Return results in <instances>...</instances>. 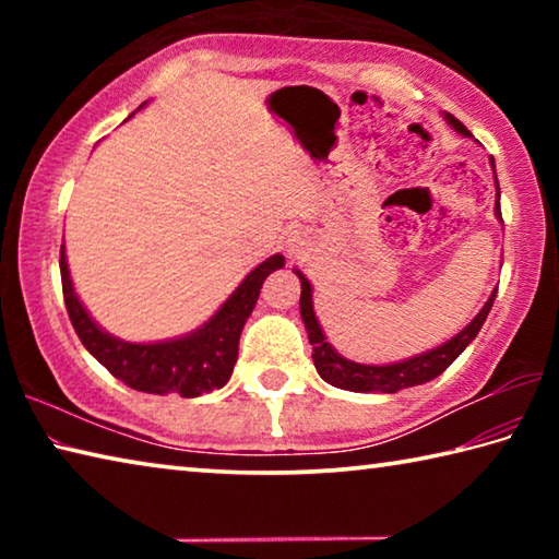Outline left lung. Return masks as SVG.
Instances as JSON below:
<instances>
[{
  "instance_id": "1",
  "label": "left lung",
  "mask_w": 559,
  "mask_h": 559,
  "mask_svg": "<svg viewBox=\"0 0 559 559\" xmlns=\"http://www.w3.org/2000/svg\"><path fill=\"white\" fill-rule=\"evenodd\" d=\"M443 120H447L449 126L459 132V135L473 138L466 130V126H463V122H459L453 116H449V112H443ZM490 167H493V177H496V197L500 200V187H498L493 157H490ZM498 200H496V216H498V222L503 224ZM296 276L300 278V318H302V323H306L310 345H313L316 370L328 384L337 386V390H349V392L394 394L400 390H406V386L431 382L433 377H439L443 370H447L453 359H456L463 349H466L473 340H476L478 330L486 323L490 308H493V300L498 293V288H493V293H490L488 300L484 302V308L478 310V316L473 318L471 323L461 330V333L447 340L443 345L427 349V353H421V355L400 359V362L362 365V362H353V359L343 357L333 345L328 343V337L323 333V328H320V323H318V316L313 308V286H310V281L302 276L298 269H296Z\"/></svg>"
}]
</instances>
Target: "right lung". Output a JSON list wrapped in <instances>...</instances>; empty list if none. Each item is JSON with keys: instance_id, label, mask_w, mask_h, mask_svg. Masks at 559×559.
Wrapping results in <instances>:
<instances>
[{"instance_id": "obj_1", "label": "right lung", "mask_w": 559, "mask_h": 559, "mask_svg": "<svg viewBox=\"0 0 559 559\" xmlns=\"http://www.w3.org/2000/svg\"><path fill=\"white\" fill-rule=\"evenodd\" d=\"M283 263H286L283 253H273L236 286L206 323L192 333L157 340V343H128V340L106 333L91 318L73 288L66 246H61L59 266L66 310H69L73 330L81 337L83 347L112 377H118L132 390L147 394H182L192 400V396L222 390L229 382L236 355H239L241 330L251 310L257 308L263 281L273 271L283 269Z\"/></svg>"}]
</instances>
